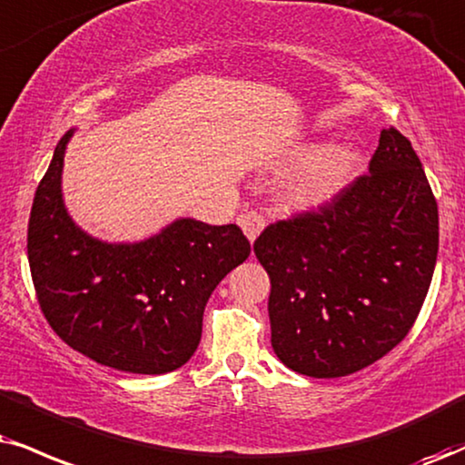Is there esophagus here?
I'll return each mask as SVG.
<instances>
[{
    "mask_svg": "<svg viewBox=\"0 0 465 465\" xmlns=\"http://www.w3.org/2000/svg\"><path fill=\"white\" fill-rule=\"evenodd\" d=\"M237 222L250 242H254V239L261 234L262 228H265V215H262L261 211H248V213L239 215Z\"/></svg>",
    "mask_w": 465,
    "mask_h": 465,
    "instance_id": "obj_1",
    "label": "esophagus"
}]
</instances>
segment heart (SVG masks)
<instances>
[{
    "instance_id": "obj_1",
    "label": "heart",
    "mask_w": 465,
    "mask_h": 465,
    "mask_svg": "<svg viewBox=\"0 0 465 465\" xmlns=\"http://www.w3.org/2000/svg\"><path fill=\"white\" fill-rule=\"evenodd\" d=\"M293 159H302L282 181V200L295 209H317L351 185L362 168V151L341 140L323 146H300Z\"/></svg>"
}]
</instances>
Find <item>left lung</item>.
Listing matches in <instances>:
<instances>
[{
	"label": "left lung",
	"instance_id": "left-lung-1",
	"mask_svg": "<svg viewBox=\"0 0 465 465\" xmlns=\"http://www.w3.org/2000/svg\"><path fill=\"white\" fill-rule=\"evenodd\" d=\"M438 203L411 142L383 129L369 172L317 211L269 223L254 254L272 280L280 362L330 380L408 336L438 259Z\"/></svg>",
	"mask_w": 465,
	"mask_h": 465
}]
</instances>
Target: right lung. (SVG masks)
Here are the masks:
<instances>
[{
    "label": "right lung",
    "mask_w": 465,
    "mask_h": 465,
    "mask_svg": "<svg viewBox=\"0 0 465 465\" xmlns=\"http://www.w3.org/2000/svg\"><path fill=\"white\" fill-rule=\"evenodd\" d=\"M73 129L38 183L27 259L45 319L68 347L116 371L162 375L192 358L215 286L250 256L237 223L172 222L140 243H105L74 226L62 200Z\"/></svg>",
    "instance_id": "add662e5"
}]
</instances>
